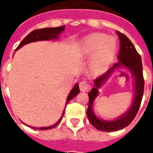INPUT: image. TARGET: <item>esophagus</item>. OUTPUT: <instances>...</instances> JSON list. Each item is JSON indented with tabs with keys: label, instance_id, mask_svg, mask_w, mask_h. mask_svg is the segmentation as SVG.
<instances>
[{
	"label": "esophagus",
	"instance_id": "obj_1",
	"mask_svg": "<svg viewBox=\"0 0 153 153\" xmlns=\"http://www.w3.org/2000/svg\"><path fill=\"white\" fill-rule=\"evenodd\" d=\"M90 88V85L86 81H82L79 83V89L81 91H86Z\"/></svg>",
	"mask_w": 153,
	"mask_h": 153
}]
</instances>
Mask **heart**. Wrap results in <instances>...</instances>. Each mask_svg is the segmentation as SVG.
<instances>
[{
  "instance_id": "heart-1",
  "label": "heart",
  "mask_w": 153,
  "mask_h": 153,
  "mask_svg": "<svg viewBox=\"0 0 153 153\" xmlns=\"http://www.w3.org/2000/svg\"><path fill=\"white\" fill-rule=\"evenodd\" d=\"M116 39L103 33H94L83 39L81 45L82 54L94 55L92 65L97 71H104L113 62L117 52Z\"/></svg>"
}]
</instances>
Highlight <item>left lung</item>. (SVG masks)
Wrapping results in <instances>:
<instances>
[{
    "mask_svg": "<svg viewBox=\"0 0 153 153\" xmlns=\"http://www.w3.org/2000/svg\"><path fill=\"white\" fill-rule=\"evenodd\" d=\"M117 33L120 39V50L117 56L119 59L118 62L114 64L105 74L94 80V86L91 89V91H90L88 94L89 106L86 114L89 121L94 128L104 132H113L122 129L126 126H128L133 121L140 108L145 87V80L143 77V67L140 55L137 51L133 43L126 35L122 34L120 32H117ZM120 66H125L129 69L133 74L134 79L135 97L134 99L131 108L122 116L119 117L114 121L102 120L98 119L93 114L92 109L93 101L98 95V88H100L111 72L116 68Z\"/></svg>",
    "mask_w": 153,
    "mask_h": 153,
    "instance_id": "1",
    "label": "left lung"
}]
</instances>
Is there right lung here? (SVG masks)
<instances>
[{
    "label": "right lung",
    "instance_id": "obj_1",
    "mask_svg": "<svg viewBox=\"0 0 153 153\" xmlns=\"http://www.w3.org/2000/svg\"><path fill=\"white\" fill-rule=\"evenodd\" d=\"M65 26H60V27H46V28H41V29H36L32 31V32H30L29 34L27 35V36L25 37V39H23L22 41L20 42V44H19V46L16 48V51L20 49L21 47H23L24 45L27 44H29V43H32V42H36V41H40V40H49V39H57L59 37V35L64 31ZM79 93V84L76 83L74 85V86L73 87V89L71 90V91L70 92L69 95L67 97V100L66 102V105H67V103L71 100L72 98H74L75 96ZM65 109L63 110V113H62V116L60 117V119L59 121L51 126H49V127H40V128H36V127H31V128H33L35 129H39V130H46V129H51V128H55V126H57L58 124H59V122L61 121L62 118V116L64 114Z\"/></svg>",
    "mask_w": 153,
    "mask_h": 153
}]
</instances>
